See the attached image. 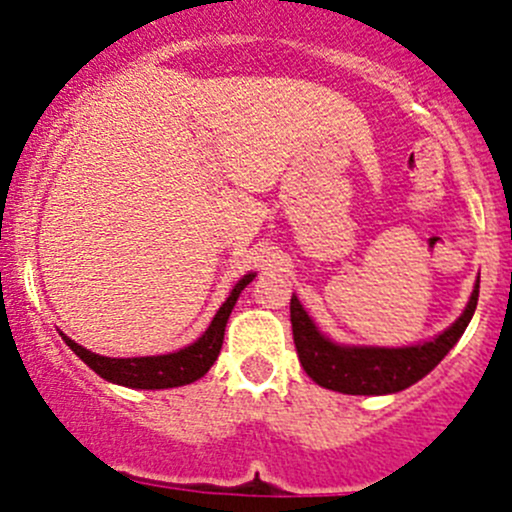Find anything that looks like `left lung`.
Here are the masks:
<instances>
[{
	"instance_id": "1",
	"label": "left lung",
	"mask_w": 512,
	"mask_h": 512,
	"mask_svg": "<svg viewBox=\"0 0 512 512\" xmlns=\"http://www.w3.org/2000/svg\"><path fill=\"white\" fill-rule=\"evenodd\" d=\"M480 279L465 311L445 332L415 347H349L334 344L316 329L296 296H291V332L304 372L319 387L344 394H392L412 387L445 359L470 324L478 306Z\"/></svg>"
}]
</instances>
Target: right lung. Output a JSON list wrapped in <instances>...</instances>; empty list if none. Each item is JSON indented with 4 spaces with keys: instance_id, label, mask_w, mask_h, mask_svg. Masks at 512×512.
Returning a JSON list of instances; mask_svg holds the SVG:
<instances>
[{
    "instance_id": "obj_1",
    "label": "right lung",
    "mask_w": 512,
    "mask_h": 512,
    "mask_svg": "<svg viewBox=\"0 0 512 512\" xmlns=\"http://www.w3.org/2000/svg\"><path fill=\"white\" fill-rule=\"evenodd\" d=\"M253 276L256 274H246L236 286H233L228 299L223 301V306L216 311V316H213L211 326H208L196 342L178 349V352L158 354V357L118 359L90 352V349L80 347V344L72 342L65 334H62V339H65L67 347H70L92 372H97L102 379H107V382L123 384V387L133 389L183 387V384H191L196 382V379H201L203 374L213 367V362H216L218 352H221L223 347V332H226L231 309L236 306L241 291L251 284Z\"/></svg>"
}]
</instances>
